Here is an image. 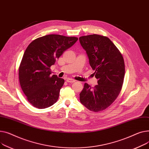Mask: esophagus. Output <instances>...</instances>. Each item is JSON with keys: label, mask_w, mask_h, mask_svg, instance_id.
I'll use <instances>...</instances> for the list:
<instances>
[{"label": "esophagus", "mask_w": 149, "mask_h": 149, "mask_svg": "<svg viewBox=\"0 0 149 149\" xmlns=\"http://www.w3.org/2000/svg\"><path fill=\"white\" fill-rule=\"evenodd\" d=\"M66 81H67V82H74L76 81L74 80V79H71V78H67Z\"/></svg>", "instance_id": "1"}]
</instances>
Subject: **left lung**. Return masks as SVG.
<instances>
[{"label": "left lung", "instance_id": "8db88e82", "mask_svg": "<svg viewBox=\"0 0 149 149\" xmlns=\"http://www.w3.org/2000/svg\"><path fill=\"white\" fill-rule=\"evenodd\" d=\"M98 85L84 84L80 95L81 103L97 112L106 109L115 101L123 86L125 65L121 52L109 38L93 34L79 37Z\"/></svg>", "mask_w": 149, "mask_h": 149}]
</instances>
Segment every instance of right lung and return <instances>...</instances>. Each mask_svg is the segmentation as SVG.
<instances>
[{"instance_id": "obj_1", "label": "right lung", "mask_w": 149, "mask_h": 149, "mask_svg": "<svg viewBox=\"0 0 149 149\" xmlns=\"http://www.w3.org/2000/svg\"><path fill=\"white\" fill-rule=\"evenodd\" d=\"M77 40L75 37L50 34L34 40L26 48L19 77L22 91L33 107L45 109L57 102L64 80L51 76L50 67Z\"/></svg>"}]
</instances>
